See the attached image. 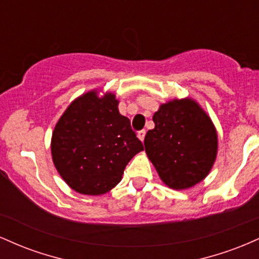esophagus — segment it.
I'll return each mask as SVG.
<instances>
[{
    "label": "esophagus",
    "instance_id": "34e87169",
    "mask_svg": "<svg viewBox=\"0 0 259 259\" xmlns=\"http://www.w3.org/2000/svg\"><path fill=\"white\" fill-rule=\"evenodd\" d=\"M145 135H146V132H145V130H141V132L138 133V138H139L140 141H144Z\"/></svg>",
    "mask_w": 259,
    "mask_h": 259
}]
</instances>
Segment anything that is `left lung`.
<instances>
[{
	"label": "left lung",
	"instance_id": "obj_1",
	"mask_svg": "<svg viewBox=\"0 0 259 259\" xmlns=\"http://www.w3.org/2000/svg\"><path fill=\"white\" fill-rule=\"evenodd\" d=\"M154 129L145 136V151L160 180L185 190L209 174L218 153V134L209 115L191 97L162 103Z\"/></svg>",
	"mask_w": 259,
	"mask_h": 259
}]
</instances>
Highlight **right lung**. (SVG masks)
Wrapping results in <instances>:
<instances>
[{
    "mask_svg": "<svg viewBox=\"0 0 259 259\" xmlns=\"http://www.w3.org/2000/svg\"><path fill=\"white\" fill-rule=\"evenodd\" d=\"M80 95L61 115L51 138L53 164L67 185L100 196L120 183L124 169L144 151L113 92Z\"/></svg>",
    "mask_w": 259,
    "mask_h": 259,
    "instance_id": "obj_1",
    "label": "right lung"
}]
</instances>
